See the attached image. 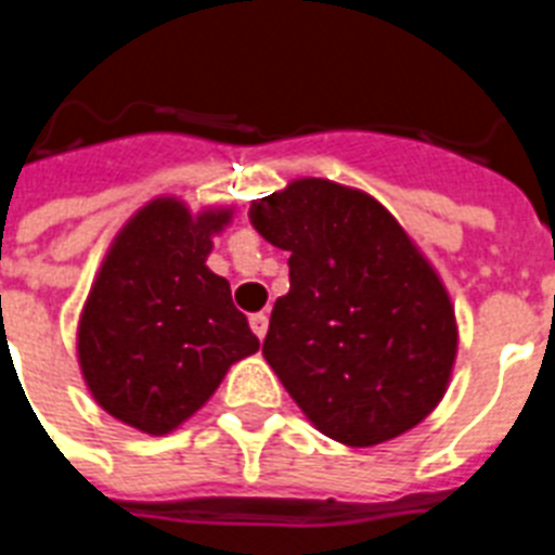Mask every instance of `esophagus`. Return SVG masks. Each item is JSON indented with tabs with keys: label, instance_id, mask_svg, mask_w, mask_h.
Returning a JSON list of instances; mask_svg holds the SVG:
<instances>
[{
	"label": "esophagus",
	"instance_id": "34e87169",
	"mask_svg": "<svg viewBox=\"0 0 555 555\" xmlns=\"http://www.w3.org/2000/svg\"><path fill=\"white\" fill-rule=\"evenodd\" d=\"M250 328H253V334H256V337L264 339V334H268V313H264V311L253 313Z\"/></svg>",
	"mask_w": 555,
	"mask_h": 555
}]
</instances>
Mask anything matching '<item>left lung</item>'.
Instances as JSON below:
<instances>
[{"label":"left lung","mask_w":555,"mask_h":555,"mask_svg":"<svg viewBox=\"0 0 555 555\" xmlns=\"http://www.w3.org/2000/svg\"><path fill=\"white\" fill-rule=\"evenodd\" d=\"M250 221L291 253L261 354L308 421L346 447L417 426L447 391L457 328L395 216L360 190L299 178L253 201Z\"/></svg>","instance_id":"left-lung-1"}]
</instances>
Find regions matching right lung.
Here are the masks:
<instances>
[{"instance_id":"1","label":"right lung","mask_w":555,"mask_h":555,"mask_svg":"<svg viewBox=\"0 0 555 555\" xmlns=\"http://www.w3.org/2000/svg\"><path fill=\"white\" fill-rule=\"evenodd\" d=\"M230 209L192 216L155 198L117 233L77 331L82 377L112 417L167 435L207 403L227 369L259 339L207 268L212 235Z\"/></svg>"}]
</instances>
